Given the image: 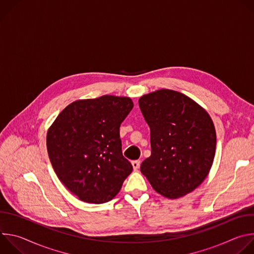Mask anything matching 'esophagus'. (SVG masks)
<instances>
[{
  "label": "esophagus",
  "instance_id": "esophagus-1",
  "mask_svg": "<svg viewBox=\"0 0 254 254\" xmlns=\"http://www.w3.org/2000/svg\"><path fill=\"white\" fill-rule=\"evenodd\" d=\"M131 165H132V167H133V169L136 171V170H138V168H139V165H140V162L139 161H132L131 162Z\"/></svg>",
  "mask_w": 254,
  "mask_h": 254
}]
</instances>
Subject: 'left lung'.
Instances as JSON below:
<instances>
[{
    "label": "left lung",
    "mask_w": 254,
    "mask_h": 254,
    "mask_svg": "<svg viewBox=\"0 0 254 254\" xmlns=\"http://www.w3.org/2000/svg\"><path fill=\"white\" fill-rule=\"evenodd\" d=\"M151 129L152 153L140 165L156 192L183 197L208 176L216 150V130L209 114L192 98L160 89L138 99Z\"/></svg>",
    "instance_id": "8db88e82"
}]
</instances>
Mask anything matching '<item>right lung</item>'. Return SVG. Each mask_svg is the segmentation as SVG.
Listing matches in <instances>:
<instances>
[{"instance_id":"right-lung-1","label":"right lung","mask_w":254,"mask_h":254,"mask_svg":"<svg viewBox=\"0 0 254 254\" xmlns=\"http://www.w3.org/2000/svg\"><path fill=\"white\" fill-rule=\"evenodd\" d=\"M129 97L103 95L75 100L47 131V151L62 184L81 201L114 199L132 171L123 156L120 127L132 110Z\"/></svg>"}]
</instances>
